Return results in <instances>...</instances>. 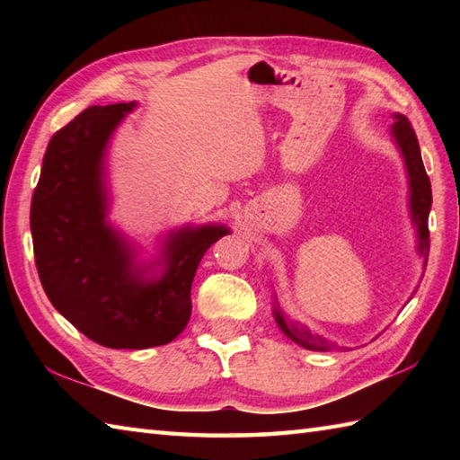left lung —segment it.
Returning a JSON list of instances; mask_svg holds the SVG:
<instances>
[{"label":"left lung","mask_w":460,"mask_h":460,"mask_svg":"<svg viewBox=\"0 0 460 460\" xmlns=\"http://www.w3.org/2000/svg\"><path fill=\"white\" fill-rule=\"evenodd\" d=\"M392 136L397 144L399 152L403 155L405 168H407V178H409V213H411V221L417 227V251L419 255L429 259V211H431V203H433V195H431V181H429V175L425 172V165L421 160V150H419V142L415 130L411 128V122H409L405 116L395 114V122L392 124ZM275 320L279 328L282 330V334L290 338L295 344L306 348V349H314V351H328L330 348H334V344H330L326 338H322L314 332H310L305 324L300 322H295L285 316V312L280 310L279 302L275 310Z\"/></svg>","instance_id":"8db88e82"}]
</instances>
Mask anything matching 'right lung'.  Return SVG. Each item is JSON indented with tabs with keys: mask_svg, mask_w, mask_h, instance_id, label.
I'll use <instances>...</instances> for the list:
<instances>
[{
	"mask_svg": "<svg viewBox=\"0 0 460 460\" xmlns=\"http://www.w3.org/2000/svg\"><path fill=\"white\" fill-rule=\"evenodd\" d=\"M136 102L89 106L47 146L31 199L39 279L51 305L86 338L114 349L164 346L188 326L191 282L225 225L170 231L162 272L134 262V249L106 221L104 155Z\"/></svg>",
	"mask_w": 460,
	"mask_h": 460,
	"instance_id": "add662e5",
	"label": "right lung"
}]
</instances>
